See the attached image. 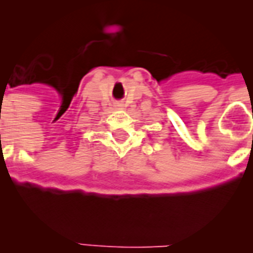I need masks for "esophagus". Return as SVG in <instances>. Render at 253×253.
<instances>
[{
    "mask_svg": "<svg viewBox=\"0 0 253 253\" xmlns=\"http://www.w3.org/2000/svg\"><path fill=\"white\" fill-rule=\"evenodd\" d=\"M120 106H123V105L122 104H116L115 105V107H120Z\"/></svg>",
    "mask_w": 253,
    "mask_h": 253,
    "instance_id": "obj_1",
    "label": "esophagus"
}]
</instances>
